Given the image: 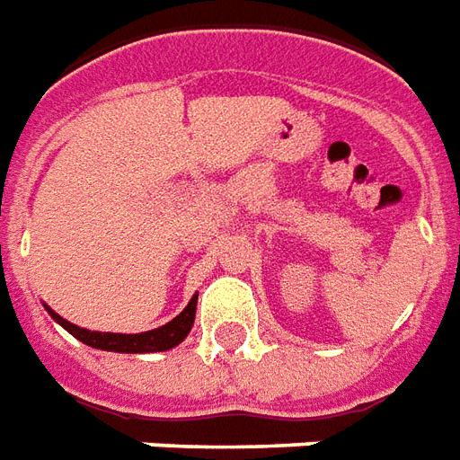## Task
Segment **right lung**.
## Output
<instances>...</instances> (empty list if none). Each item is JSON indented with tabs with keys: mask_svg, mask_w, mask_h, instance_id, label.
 <instances>
[{
	"mask_svg": "<svg viewBox=\"0 0 460 460\" xmlns=\"http://www.w3.org/2000/svg\"><path fill=\"white\" fill-rule=\"evenodd\" d=\"M49 314L56 319L58 324L67 329L75 339H80L83 343L92 346V349H102V351H117V353H153V351H168L172 346H178L192 329L195 322V309H197V295L190 299L182 312H180L172 322L165 326H158L153 332H144V334H102V332H87L80 326L70 324L63 316H58L50 307Z\"/></svg>",
	"mask_w": 460,
	"mask_h": 460,
	"instance_id": "add662e5",
	"label": "right lung"
}]
</instances>
